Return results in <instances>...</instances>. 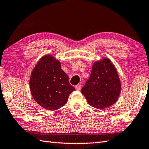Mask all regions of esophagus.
Here are the masks:
<instances>
[{
    "mask_svg": "<svg viewBox=\"0 0 149 149\" xmlns=\"http://www.w3.org/2000/svg\"><path fill=\"white\" fill-rule=\"evenodd\" d=\"M81 87L82 86H81V84H77L75 86V90H80L81 89Z\"/></svg>",
    "mask_w": 149,
    "mask_h": 149,
    "instance_id": "obj_1",
    "label": "esophagus"
}]
</instances>
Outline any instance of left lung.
Instances as JSON below:
<instances>
[{
    "instance_id": "obj_1",
    "label": "left lung",
    "mask_w": 149,
    "mask_h": 149,
    "mask_svg": "<svg viewBox=\"0 0 149 149\" xmlns=\"http://www.w3.org/2000/svg\"><path fill=\"white\" fill-rule=\"evenodd\" d=\"M81 91L88 104L97 109H104L116 102L121 91V82L109 59L103 58L93 63L90 77Z\"/></svg>"
}]
</instances>
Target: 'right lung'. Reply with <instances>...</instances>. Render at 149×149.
Here are the masks:
<instances>
[{
	"label": "right lung",
	"mask_w": 149,
	"mask_h": 149,
	"mask_svg": "<svg viewBox=\"0 0 149 149\" xmlns=\"http://www.w3.org/2000/svg\"><path fill=\"white\" fill-rule=\"evenodd\" d=\"M29 86L34 100L50 111L64 106L70 94L75 90L61 69V63L50 54L43 56L38 61L31 72Z\"/></svg>",
	"instance_id": "obj_1"
}]
</instances>
